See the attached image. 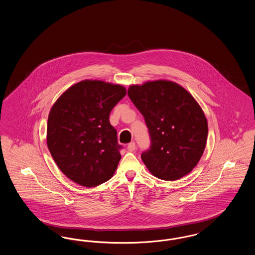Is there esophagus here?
Instances as JSON below:
<instances>
[{
	"mask_svg": "<svg viewBox=\"0 0 255 255\" xmlns=\"http://www.w3.org/2000/svg\"><path fill=\"white\" fill-rule=\"evenodd\" d=\"M127 150H128L129 152H133V151L135 150V143H129V144H128V146H127Z\"/></svg>",
	"mask_w": 255,
	"mask_h": 255,
	"instance_id": "esophagus-1",
	"label": "esophagus"
}]
</instances>
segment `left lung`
Here are the masks:
<instances>
[{
	"label": "left lung",
	"mask_w": 255,
	"mask_h": 255,
	"mask_svg": "<svg viewBox=\"0 0 255 255\" xmlns=\"http://www.w3.org/2000/svg\"><path fill=\"white\" fill-rule=\"evenodd\" d=\"M128 96L142 114L151 147L141 159L155 177L177 180L193 171L204 153L208 122L194 97L176 82L132 84Z\"/></svg>",
	"instance_id": "left-lung-1"
}]
</instances>
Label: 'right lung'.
<instances>
[{"instance_id": "right-lung-1", "label": "right lung", "mask_w": 255, "mask_h": 255, "mask_svg": "<svg viewBox=\"0 0 255 255\" xmlns=\"http://www.w3.org/2000/svg\"><path fill=\"white\" fill-rule=\"evenodd\" d=\"M125 87L84 80L62 93L48 116L46 142L58 167L72 181L87 188L109 180L122 148L109 122Z\"/></svg>"}]
</instances>
